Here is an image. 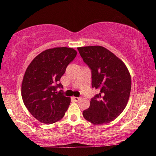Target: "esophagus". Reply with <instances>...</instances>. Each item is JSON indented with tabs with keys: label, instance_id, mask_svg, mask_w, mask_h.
I'll return each mask as SVG.
<instances>
[{
	"label": "esophagus",
	"instance_id": "esophagus-1",
	"mask_svg": "<svg viewBox=\"0 0 156 156\" xmlns=\"http://www.w3.org/2000/svg\"><path fill=\"white\" fill-rule=\"evenodd\" d=\"M72 99H73L74 101H80V100L81 99V98L80 97H72Z\"/></svg>",
	"mask_w": 156,
	"mask_h": 156
}]
</instances>
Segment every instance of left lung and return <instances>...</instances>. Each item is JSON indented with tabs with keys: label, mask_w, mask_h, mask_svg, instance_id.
<instances>
[{
	"label": "left lung",
	"mask_w": 156,
	"mask_h": 156,
	"mask_svg": "<svg viewBox=\"0 0 156 156\" xmlns=\"http://www.w3.org/2000/svg\"><path fill=\"white\" fill-rule=\"evenodd\" d=\"M83 60L91 69V85L100 92L90 101L84 118L94 125L110 123L126 106L131 78L124 62L102 46L77 48Z\"/></svg>",
	"instance_id": "8db88e82"
}]
</instances>
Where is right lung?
Here are the masks:
<instances>
[{
	"instance_id": "add662e5",
	"label": "right lung",
	"mask_w": 156,
	"mask_h": 156,
	"mask_svg": "<svg viewBox=\"0 0 156 156\" xmlns=\"http://www.w3.org/2000/svg\"><path fill=\"white\" fill-rule=\"evenodd\" d=\"M76 51L70 48H54L36 56L23 76L21 95L25 106L40 122L50 124L61 120L69 107V97L57 92L59 83Z\"/></svg>"
}]
</instances>
